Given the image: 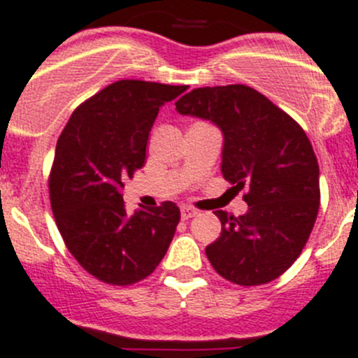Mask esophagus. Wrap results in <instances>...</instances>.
Segmentation results:
<instances>
[{
	"instance_id": "esophagus-1",
	"label": "esophagus",
	"mask_w": 358,
	"mask_h": 358,
	"mask_svg": "<svg viewBox=\"0 0 358 358\" xmlns=\"http://www.w3.org/2000/svg\"><path fill=\"white\" fill-rule=\"evenodd\" d=\"M196 215H198V210L190 208V206H183V208H182V219L183 220H189V219H192V217H196Z\"/></svg>"
}]
</instances>
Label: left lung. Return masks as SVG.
<instances>
[{"instance_id":"left-lung-1","label":"left lung","mask_w":358,"mask_h":358,"mask_svg":"<svg viewBox=\"0 0 358 358\" xmlns=\"http://www.w3.org/2000/svg\"><path fill=\"white\" fill-rule=\"evenodd\" d=\"M176 111L222 132L220 171L249 205L240 217L217 210L222 229L206 245L210 263L240 286L277 279L300 256L320 208L318 160L306 132L245 85L192 90Z\"/></svg>"}]
</instances>
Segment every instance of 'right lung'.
<instances>
[{"label":"right lung","mask_w":358,"mask_h":358,"mask_svg":"<svg viewBox=\"0 0 358 358\" xmlns=\"http://www.w3.org/2000/svg\"><path fill=\"white\" fill-rule=\"evenodd\" d=\"M185 90L134 79L113 83L72 113L56 143L49 178L56 226L79 265L108 285L148 277L175 236V203L129 215L122 189L145 164L159 109Z\"/></svg>","instance_id":"right-lung-1"}]
</instances>
